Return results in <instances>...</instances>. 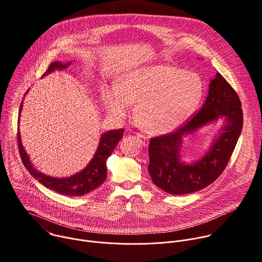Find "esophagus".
<instances>
[{
	"mask_svg": "<svg viewBox=\"0 0 262 262\" xmlns=\"http://www.w3.org/2000/svg\"><path fill=\"white\" fill-rule=\"evenodd\" d=\"M136 137H137V139H138V141L140 142L141 145H143V146H147L148 145V137L146 135L138 133Z\"/></svg>",
	"mask_w": 262,
	"mask_h": 262,
	"instance_id": "obj_1",
	"label": "esophagus"
}]
</instances>
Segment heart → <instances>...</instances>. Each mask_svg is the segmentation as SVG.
I'll return each instance as SVG.
<instances>
[{
  "mask_svg": "<svg viewBox=\"0 0 262 262\" xmlns=\"http://www.w3.org/2000/svg\"><path fill=\"white\" fill-rule=\"evenodd\" d=\"M202 93L199 77L170 65L135 68L120 78L117 88L103 95L108 112L123 117L130 103L147 130L162 134L181 124L196 107Z\"/></svg>",
  "mask_w": 262,
  "mask_h": 262,
  "instance_id": "obj_1",
  "label": "heart"
}]
</instances>
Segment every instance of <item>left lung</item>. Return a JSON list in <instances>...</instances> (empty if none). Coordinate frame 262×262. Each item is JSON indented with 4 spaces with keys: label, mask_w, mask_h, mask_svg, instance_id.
Returning a JSON list of instances; mask_svg holds the SVG:
<instances>
[{
    "label": "left lung",
    "mask_w": 262,
    "mask_h": 262,
    "mask_svg": "<svg viewBox=\"0 0 262 262\" xmlns=\"http://www.w3.org/2000/svg\"><path fill=\"white\" fill-rule=\"evenodd\" d=\"M221 117L225 118L227 122L210 151L193 165L182 164L179 160L182 137ZM243 121L242 103L237 93L216 72L209 84L202 108L173 132L150 139L148 172L154 183L173 195L194 193L212 183L229 163L243 128Z\"/></svg>",
    "instance_id": "left-lung-1"
}]
</instances>
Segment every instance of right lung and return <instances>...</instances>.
Listing matches in <instances>:
<instances>
[{
    "mask_svg": "<svg viewBox=\"0 0 262 262\" xmlns=\"http://www.w3.org/2000/svg\"><path fill=\"white\" fill-rule=\"evenodd\" d=\"M69 64L70 63H67L65 65V64H61L60 62L51 63L46 74L55 69H59V70L65 69L66 67H68ZM21 106H23V102L20 103L19 114H20ZM123 132L124 129H115V130H110L104 133L101 136L97 150L92 161L89 163V165L81 172L67 178H54L36 171L33 165L31 164L30 159L21 145L20 135H19V132L17 130L18 151L26 169L30 172V174L35 179H37L41 184L47 186L48 189L53 190L64 196H82L98 188V186L105 180L106 160L111 156V154L113 152L116 145L123 137Z\"/></svg>",
    "mask_w": 262,
    "mask_h": 262,
    "instance_id": "right-lung-1",
    "label": "right lung"
}]
</instances>
